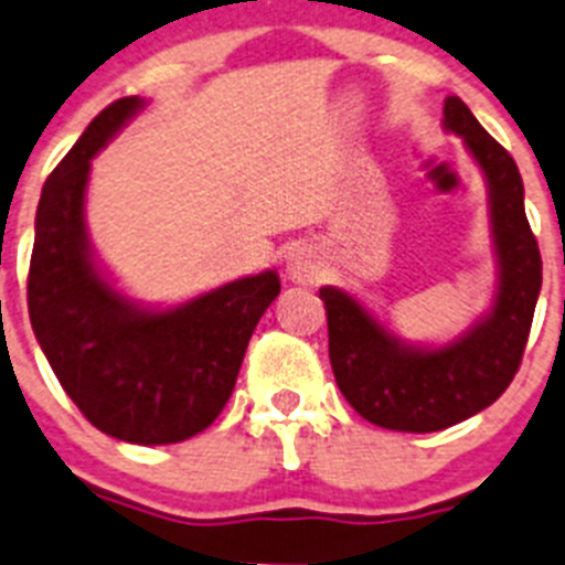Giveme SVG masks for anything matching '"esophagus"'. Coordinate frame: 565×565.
Instances as JSON below:
<instances>
[{"label":"esophagus","instance_id":"1","mask_svg":"<svg viewBox=\"0 0 565 565\" xmlns=\"http://www.w3.org/2000/svg\"><path fill=\"white\" fill-rule=\"evenodd\" d=\"M286 271H288V279H294V282L311 286V282H317V279L322 277L326 265H322L320 254H317L315 248L297 245V248H291V254H288Z\"/></svg>","mask_w":565,"mask_h":565}]
</instances>
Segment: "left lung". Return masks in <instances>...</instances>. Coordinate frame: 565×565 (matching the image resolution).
I'll use <instances>...</instances> for the list:
<instances>
[{
	"instance_id": "left-lung-1",
	"label": "left lung",
	"mask_w": 565,
	"mask_h": 565,
	"mask_svg": "<svg viewBox=\"0 0 565 565\" xmlns=\"http://www.w3.org/2000/svg\"><path fill=\"white\" fill-rule=\"evenodd\" d=\"M443 125L466 139L489 182L498 254V294L489 315L448 345L417 349L385 329L349 291L320 288L331 369L342 397L360 417L392 431H440L489 408L518 374L543 282L512 153L489 137L460 96L446 99Z\"/></svg>"
}]
</instances>
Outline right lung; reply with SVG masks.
<instances>
[{"label": "right lung", "instance_id": "right-lung-1", "mask_svg": "<svg viewBox=\"0 0 565 565\" xmlns=\"http://www.w3.org/2000/svg\"><path fill=\"white\" fill-rule=\"evenodd\" d=\"M142 105L139 96L110 103L45 180L28 315L53 374L90 426L137 446H166L220 417L279 277L254 274L151 311L99 274L85 231L90 159Z\"/></svg>", "mask_w": 565, "mask_h": 565}]
</instances>
